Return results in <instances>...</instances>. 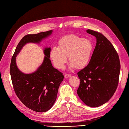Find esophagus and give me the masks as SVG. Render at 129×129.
<instances>
[{"mask_svg": "<svg viewBox=\"0 0 129 129\" xmlns=\"http://www.w3.org/2000/svg\"><path fill=\"white\" fill-rule=\"evenodd\" d=\"M71 76V75L70 74H65V78H68L70 77Z\"/></svg>", "mask_w": 129, "mask_h": 129, "instance_id": "esophagus-1", "label": "esophagus"}]
</instances>
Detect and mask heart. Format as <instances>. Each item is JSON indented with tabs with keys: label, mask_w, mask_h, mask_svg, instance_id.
Wrapping results in <instances>:
<instances>
[{
	"label": "heart",
	"mask_w": 129,
	"mask_h": 129,
	"mask_svg": "<svg viewBox=\"0 0 129 129\" xmlns=\"http://www.w3.org/2000/svg\"><path fill=\"white\" fill-rule=\"evenodd\" d=\"M93 49L91 41L71 34L61 38L58 41V47L52 48L50 57L56 68L64 69L68 57L71 69H80L89 63Z\"/></svg>",
	"instance_id": "1"
}]
</instances>
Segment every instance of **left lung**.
<instances>
[{
  "mask_svg": "<svg viewBox=\"0 0 129 129\" xmlns=\"http://www.w3.org/2000/svg\"><path fill=\"white\" fill-rule=\"evenodd\" d=\"M87 32L96 38V45L88 65L78 73L80 83L77 93L86 105L97 107L107 103L118 84L121 65L117 52L101 33Z\"/></svg>",
  "mask_w": 129,
  "mask_h": 129,
  "instance_id": "8db88e82",
  "label": "left lung"
}]
</instances>
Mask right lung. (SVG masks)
I'll list each match as a JSON object with an SVG mask.
<instances>
[{"mask_svg":"<svg viewBox=\"0 0 129 129\" xmlns=\"http://www.w3.org/2000/svg\"><path fill=\"white\" fill-rule=\"evenodd\" d=\"M52 32L50 30L25 36L18 43L11 59L10 74L14 91L25 106L37 112H46L54 105L64 75L51 64L50 47L45 48L44 61L32 73L25 74L20 71L16 65V57L27 43L39 44Z\"/></svg>","mask_w":129,"mask_h":129,"instance_id":"1","label":"right lung"}]
</instances>
